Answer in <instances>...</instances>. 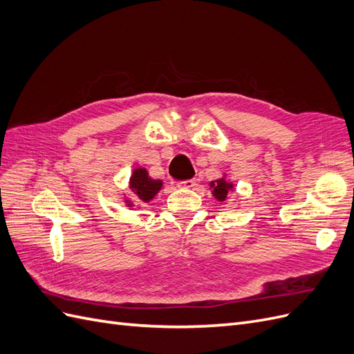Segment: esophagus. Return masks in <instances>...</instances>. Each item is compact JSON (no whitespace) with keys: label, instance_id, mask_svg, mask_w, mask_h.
Listing matches in <instances>:
<instances>
[{"label":"esophagus","instance_id":"1","mask_svg":"<svg viewBox=\"0 0 354 354\" xmlns=\"http://www.w3.org/2000/svg\"><path fill=\"white\" fill-rule=\"evenodd\" d=\"M180 189H194L196 186V180L190 178V180H186V181H181V183L177 185Z\"/></svg>","mask_w":354,"mask_h":354}]
</instances>
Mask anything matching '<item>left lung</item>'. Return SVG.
<instances>
[{
	"instance_id": "8db88e82",
	"label": "left lung",
	"mask_w": 354,
	"mask_h": 354,
	"mask_svg": "<svg viewBox=\"0 0 354 354\" xmlns=\"http://www.w3.org/2000/svg\"><path fill=\"white\" fill-rule=\"evenodd\" d=\"M209 186H211V189H212L214 198H216V199L220 201V202L226 201V198H227V195H229V192L233 189V185L230 183V181H227L226 178H224V177H223V178H218V180H216V181H211Z\"/></svg>"
}]
</instances>
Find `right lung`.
Segmentation results:
<instances>
[{
    "mask_svg": "<svg viewBox=\"0 0 354 354\" xmlns=\"http://www.w3.org/2000/svg\"><path fill=\"white\" fill-rule=\"evenodd\" d=\"M128 187H130L133 195L140 202H151L156 196L160 187H162V181L149 177L146 168H136L133 171V176L130 177V185H128ZM125 202L128 207H133V202L130 199H127Z\"/></svg>",
    "mask_w": 354,
    "mask_h": 354,
    "instance_id": "obj_1",
    "label": "right lung"
}]
</instances>
